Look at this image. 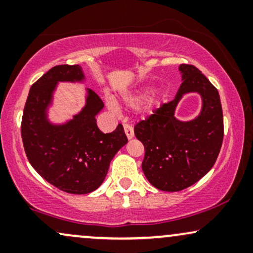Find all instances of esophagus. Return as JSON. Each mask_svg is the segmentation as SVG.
Masks as SVG:
<instances>
[{
    "label": "esophagus",
    "instance_id": "34e87169",
    "mask_svg": "<svg viewBox=\"0 0 253 253\" xmlns=\"http://www.w3.org/2000/svg\"><path fill=\"white\" fill-rule=\"evenodd\" d=\"M124 129H125V133H126L127 138L129 139H133V136H134V130H133V127L129 126V125H125L124 126Z\"/></svg>",
    "mask_w": 253,
    "mask_h": 253
}]
</instances>
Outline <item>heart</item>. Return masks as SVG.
I'll list each match as a JSON object with an SVG mask.
<instances>
[{
  "instance_id": "b5f03b06",
  "label": "heart",
  "mask_w": 253,
  "mask_h": 253,
  "mask_svg": "<svg viewBox=\"0 0 253 253\" xmlns=\"http://www.w3.org/2000/svg\"><path fill=\"white\" fill-rule=\"evenodd\" d=\"M150 91H151L150 85H143L140 86V88H136L134 90H130V91L124 92V94L121 95V98H123V102L126 104L127 107H129V108H134V107L139 106V104H141L145 100H146L147 96H149ZM158 102H159L158 98H153V100H151L150 102L144 107V109L141 110V115H143L144 118L150 117V115L153 113V110L156 109ZM107 104L109 106V108L117 109V104H115L114 100H112V98H107Z\"/></svg>"
}]
</instances>
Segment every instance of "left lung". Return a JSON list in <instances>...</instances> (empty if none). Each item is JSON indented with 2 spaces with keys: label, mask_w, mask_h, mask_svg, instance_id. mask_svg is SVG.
<instances>
[{
  "label": "left lung",
  "mask_w": 253,
  "mask_h": 253,
  "mask_svg": "<svg viewBox=\"0 0 253 253\" xmlns=\"http://www.w3.org/2000/svg\"><path fill=\"white\" fill-rule=\"evenodd\" d=\"M182 84L175 98L155 110L146 121L134 127V134L145 147L141 168L153 187L179 191L190 187L213 168L223 138V118L219 92L194 65L178 68ZM195 92L202 109L191 121L174 115L179 101Z\"/></svg>",
  "instance_id": "1"
}]
</instances>
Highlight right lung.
<instances>
[{
    "label": "right lung",
    "mask_w": 253,
    "mask_h": 253,
    "mask_svg": "<svg viewBox=\"0 0 253 253\" xmlns=\"http://www.w3.org/2000/svg\"><path fill=\"white\" fill-rule=\"evenodd\" d=\"M84 82L80 65L54 66L31 86L22 115L21 136L31 165L48 183L70 194L96 190L112 159L128 141L120 124L106 134L98 129L96 115L103 102L86 88L80 112L62 123L51 120L59 83Z\"/></svg>",
    "instance_id": "add662e5"
}]
</instances>
